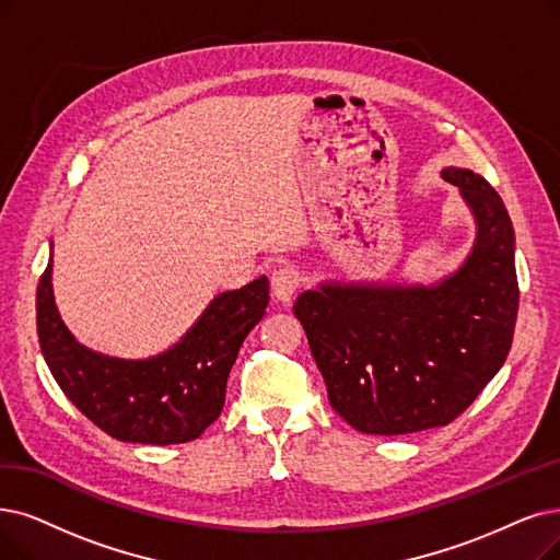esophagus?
I'll return each mask as SVG.
<instances>
[{"mask_svg": "<svg viewBox=\"0 0 560 560\" xmlns=\"http://www.w3.org/2000/svg\"><path fill=\"white\" fill-rule=\"evenodd\" d=\"M299 289V280L294 276L292 268H278L271 276V292L280 303H289L294 299Z\"/></svg>", "mask_w": 560, "mask_h": 560, "instance_id": "esophagus-1", "label": "esophagus"}]
</instances>
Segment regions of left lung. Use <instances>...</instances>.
I'll use <instances>...</instances> for the list:
<instances>
[{
    "instance_id": "left-lung-1",
    "label": "left lung",
    "mask_w": 560,
    "mask_h": 560,
    "mask_svg": "<svg viewBox=\"0 0 560 560\" xmlns=\"http://www.w3.org/2000/svg\"><path fill=\"white\" fill-rule=\"evenodd\" d=\"M441 176L476 218L474 248L455 273L432 284L322 282L294 303L330 407L358 432L453 422L512 347L520 287L508 209L471 170Z\"/></svg>"
}]
</instances>
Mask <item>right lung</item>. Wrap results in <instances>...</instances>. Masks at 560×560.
I'll use <instances>...</instances> for the list:
<instances>
[{"mask_svg": "<svg viewBox=\"0 0 560 560\" xmlns=\"http://www.w3.org/2000/svg\"><path fill=\"white\" fill-rule=\"evenodd\" d=\"M268 305L266 276L218 294L176 345L117 358L75 340L52 294V253L36 289V326L55 382L98 428L126 443L170 445L202 434L225 405L228 376Z\"/></svg>", "mask_w": 560, "mask_h": 560, "instance_id": "add662e5", "label": "right lung"}]
</instances>
